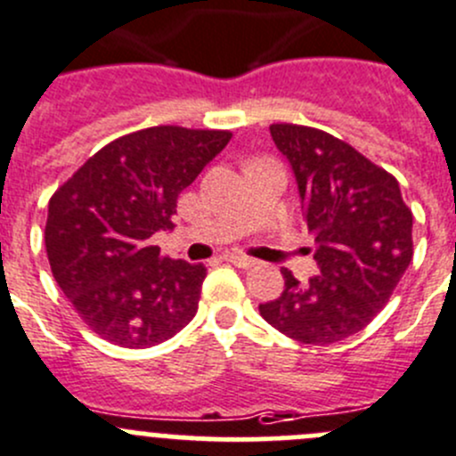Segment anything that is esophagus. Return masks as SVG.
Wrapping results in <instances>:
<instances>
[{"label": "esophagus", "mask_w": 456, "mask_h": 456, "mask_svg": "<svg viewBox=\"0 0 456 456\" xmlns=\"http://www.w3.org/2000/svg\"><path fill=\"white\" fill-rule=\"evenodd\" d=\"M227 263L236 265V267H240V269H249V267H254V265L258 263V260L249 258V256H242V254H229L227 256Z\"/></svg>", "instance_id": "1"}]
</instances>
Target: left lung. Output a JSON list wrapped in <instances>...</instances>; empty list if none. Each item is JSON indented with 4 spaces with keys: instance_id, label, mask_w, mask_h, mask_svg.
Wrapping results in <instances>:
<instances>
[{
    "instance_id": "1",
    "label": "left lung",
    "mask_w": 456,
    "mask_h": 456,
    "mask_svg": "<svg viewBox=\"0 0 456 456\" xmlns=\"http://www.w3.org/2000/svg\"><path fill=\"white\" fill-rule=\"evenodd\" d=\"M289 160L321 273L285 289L260 316L305 346H331L372 322L412 260V211L399 183L352 144L303 125L269 126Z\"/></svg>"
}]
</instances>
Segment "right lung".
<instances>
[{"label":"right lung","mask_w":456,"mask_h":456,"mask_svg":"<svg viewBox=\"0 0 456 456\" xmlns=\"http://www.w3.org/2000/svg\"><path fill=\"white\" fill-rule=\"evenodd\" d=\"M232 131L162 125L134 131L88 158L48 200L53 278L84 322L113 346L151 347L198 312L205 265L160 254L183 189Z\"/></svg>","instance_id":"add662e5"}]
</instances>
